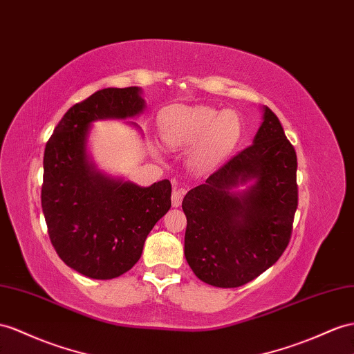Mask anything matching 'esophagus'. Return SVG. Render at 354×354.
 Returning <instances> with one entry per match:
<instances>
[{"label":"esophagus","mask_w":354,"mask_h":354,"mask_svg":"<svg viewBox=\"0 0 354 354\" xmlns=\"http://www.w3.org/2000/svg\"><path fill=\"white\" fill-rule=\"evenodd\" d=\"M183 197H184V189H174V193H171V205H174V207H178L180 206V203H183Z\"/></svg>","instance_id":"obj_1"}]
</instances>
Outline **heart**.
<instances>
[{
    "mask_svg": "<svg viewBox=\"0 0 354 354\" xmlns=\"http://www.w3.org/2000/svg\"><path fill=\"white\" fill-rule=\"evenodd\" d=\"M160 131L169 148H188L198 143L197 160L206 165L233 147L239 138L241 122L230 111L171 106L160 115Z\"/></svg>",
    "mask_w": 354,
    "mask_h": 354,
    "instance_id": "b5f03b06",
    "label": "heart"
}]
</instances>
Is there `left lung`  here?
I'll return each mask as SVG.
<instances>
[{
	"label": "left lung",
	"mask_w": 354,
	"mask_h": 354,
	"mask_svg": "<svg viewBox=\"0 0 354 354\" xmlns=\"http://www.w3.org/2000/svg\"><path fill=\"white\" fill-rule=\"evenodd\" d=\"M296 170L293 145L278 116L265 106L252 145L184 197V252L198 279L233 288L275 263L292 236ZM248 180L255 184L245 192H232Z\"/></svg>",
	"instance_id": "1"
}]
</instances>
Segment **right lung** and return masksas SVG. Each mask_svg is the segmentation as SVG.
I'll use <instances>...</instances> for the list:
<instances>
[{
  "mask_svg": "<svg viewBox=\"0 0 354 354\" xmlns=\"http://www.w3.org/2000/svg\"><path fill=\"white\" fill-rule=\"evenodd\" d=\"M143 109L138 86L100 89L68 109L44 149L41 207L50 242L67 266L88 278L112 279L130 270L170 209L169 179L139 187L100 174L86 153L94 121L125 120Z\"/></svg>",
  "mask_w": 354,
  "mask_h": 354,
  "instance_id": "right-lung-1",
  "label": "right lung"
}]
</instances>
